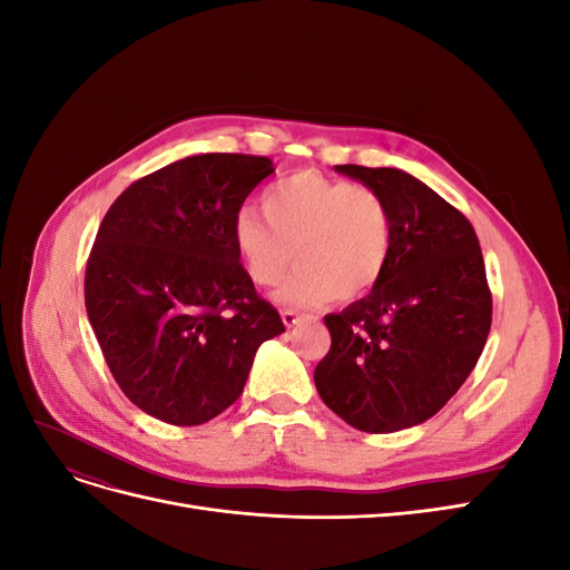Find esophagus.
Instances as JSON below:
<instances>
[{"mask_svg": "<svg viewBox=\"0 0 570 570\" xmlns=\"http://www.w3.org/2000/svg\"><path fill=\"white\" fill-rule=\"evenodd\" d=\"M281 316H283V323H285L287 327H295V325H299V323L308 321L306 316H299L297 312H289V308H285V312H283Z\"/></svg>", "mask_w": 570, "mask_h": 570, "instance_id": "obj_1", "label": "esophagus"}]
</instances>
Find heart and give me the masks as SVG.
I'll return each instance as SVG.
<instances>
[{
  "label": "heart",
  "instance_id": "b5f03b06",
  "mask_svg": "<svg viewBox=\"0 0 570 570\" xmlns=\"http://www.w3.org/2000/svg\"><path fill=\"white\" fill-rule=\"evenodd\" d=\"M262 209L266 222L249 209L235 216L233 245L249 278L264 287L285 281L295 252L297 271L278 292L281 304L352 302L381 281L392 216L375 189L299 170L266 189Z\"/></svg>",
  "mask_w": 570,
  "mask_h": 570
}]
</instances>
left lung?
<instances>
[{
	"mask_svg": "<svg viewBox=\"0 0 570 570\" xmlns=\"http://www.w3.org/2000/svg\"><path fill=\"white\" fill-rule=\"evenodd\" d=\"M335 170L387 202L392 245L368 295L325 316L333 344L314 383L344 423L396 433L433 419L475 368L492 323L485 264L469 218L406 170Z\"/></svg>",
	"mask_w": 570,
	"mask_h": 570,
	"instance_id": "left-lung-1",
	"label": "left lung"
}]
</instances>
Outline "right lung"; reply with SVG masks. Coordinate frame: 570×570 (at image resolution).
I'll use <instances>...</instances> for the list:
<instances>
[{
	"label": "right lung",
	"mask_w": 570,
	"mask_h": 570,
	"mask_svg": "<svg viewBox=\"0 0 570 570\" xmlns=\"http://www.w3.org/2000/svg\"><path fill=\"white\" fill-rule=\"evenodd\" d=\"M273 170L268 157L197 154L132 183L101 220L85 308L116 383L154 419H216L262 342L285 333L233 245L239 206Z\"/></svg>",
	"instance_id": "1"
}]
</instances>
